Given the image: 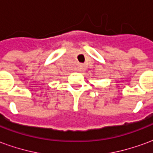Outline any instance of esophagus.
I'll return each mask as SVG.
<instances>
[{"label":"esophagus","mask_w":153,"mask_h":153,"mask_svg":"<svg viewBox=\"0 0 153 153\" xmlns=\"http://www.w3.org/2000/svg\"><path fill=\"white\" fill-rule=\"evenodd\" d=\"M83 70V66H80V68H79V70L80 71H81V70Z\"/></svg>","instance_id":"1"}]
</instances>
